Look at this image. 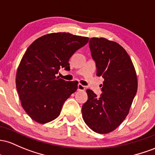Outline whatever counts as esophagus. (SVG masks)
I'll return each mask as SVG.
<instances>
[{
  "label": "esophagus",
  "mask_w": 155,
  "mask_h": 155,
  "mask_svg": "<svg viewBox=\"0 0 155 155\" xmlns=\"http://www.w3.org/2000/svg\"><path fill=\"white\" fill-rule=\"evenodd\" d=\"M86 89V87L84 86H83L82 84H81V83H79L78 86V91H84V90Z\"/></svg>",
  "instance_id": "34e87169"
}]
</instances>
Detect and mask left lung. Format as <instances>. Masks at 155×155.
I'll use <instances>...</instances> for the list:
<instances>
[{
  "mask_svg": "<svg viewBox=\"0 0 155 155\" xmlns=\"http://www.w3.org/2000/svg\"><path fill=\"white\" fill-rule=\"evenodd\" d=\"M97 76L104 78L102 95L87 89L88 100L82 107V116L94 132L106 134L115 130L130 112L138 89L135 69L127 51L117 42L105 38L89 41Z\"/></svg>",
  "mask_w": 155,
  "mask_h": 155,
  "instance_id": "1",
  "label": "left lung"
}]
</instances>
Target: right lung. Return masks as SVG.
I'll return each mask as SVG.
<instances>
[{"label": "right lung", "mask_w": 155, "mask_h": 155, "mask_svg": "<svg viewBox=\"0 0 155 155\" xmlns=\"http://www.w3.org/2000/svg\"><path fill=\"white\" fill-rule=\"evenodd\" d=\"M88 37L52 33L38 38L28 48L19 64L16 87L21 105L31 119L45 124L60 115L64 102L78 89V81L56 78L60 68L69 70L73 53Z\"/></svg>", "instance_id": "right-lung-1"}]
</instances>
